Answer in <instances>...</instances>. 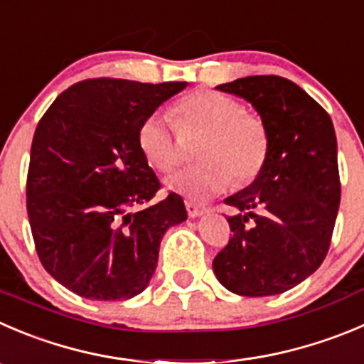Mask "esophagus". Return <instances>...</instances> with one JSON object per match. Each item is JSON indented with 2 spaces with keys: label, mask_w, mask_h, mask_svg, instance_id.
Instances as JSON below:
<instances>
[{
  "label": "esophagus",
  "mask_w": 364,
  "mask_h": 364,
  "mask_svg": "<svg viewBox=\"0 0 364 364\" xmlns=\"http://www.w3.org/2000/svg\"><path fill=\"white\" fill-rule=\"evenodd\" d=\"M185 206H186V211H188V217L196 218V217H200L203 213H206V208L200 206V204L193 203V200H185Z\"/></svg>",
  "instance_id": "1"
}]
</instances>
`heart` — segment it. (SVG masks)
Instances as JSON below:
<instances>
[{"label":"heart","instance_id":"1","mask_svg":"<svg viewBox=\"0 0 364 364\" xmlns=\"http://www.w3.org/2000/svg\"><path fill=\"white\" fill-rule=\"evenodd\" d=\"M178 129H200L196 147L199 161L167 179V188L192 200H206L228 188L252 183L263 172L270 151L267 126L259 115L217 90H193L171 110ZM136 146L147 164L171 172L179 161L174 126L167 117L151 114L136 129Z\"/></svg>","mask_w":364,"mask_h":364}]
</instances>
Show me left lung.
<instances>
[{"label": "left lung", "mask_w": 364, "mask_h": 364, "mask_svg": "<svg viewBox=\"0 0 364 364\" xmlns=\"http://www.w3.org/2000/svg\"><path fill=\"white\" fill-rule=\"evenodd\" d=\"M217 88L256 108L270 151L252 185L225 199L238 213L228 217L232 235L213 272L236 295L283 294L311 276L329 250L341 197L333 121L287 77L247 76Z\"/></svg>", "instance_id": "8db88e82"}]
</instances>
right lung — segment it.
Wrapping results in <instances>:
<instances>
[{
	"label": "right lung",
	"instance_id": "obj_1",
	"mask_svg": "<svg viewBox=\"0 0 364 364\" xmlns=\"http://www.w3.org/2000/svg\"><path fill=\"white\" fill-rule=\"evenodd\" d=\"M185 87L85 80L38 121L26 179L31 235L42 267L80 297L121 301L146 290L165 231L186 218L174 192L127 211L161 186L136 146L139 124Z\"/></svg>",
	"mask_w": 364,
	"mask_h": 364
}]
</instances>
